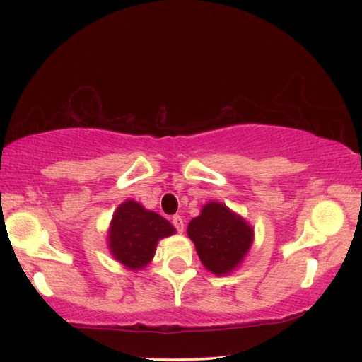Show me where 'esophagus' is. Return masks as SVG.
I'll return each instance as SVG.
<instances>
[{"label": "esophagus", "mask_w": 362, "mask_h": 362, "mask_svg": "<svg viewBox=\"0 0 362 362\" xmlns=\"http://www.w3.org/2000/svg\"><path fill=\"white\" fill-rule=\"evenodd\" d=\"M173 225L175 226V230L179 233H183V228H185V223H183V218L180 216L173 217Z\"/></svg>", "instance_id": "1"}]
</instances>
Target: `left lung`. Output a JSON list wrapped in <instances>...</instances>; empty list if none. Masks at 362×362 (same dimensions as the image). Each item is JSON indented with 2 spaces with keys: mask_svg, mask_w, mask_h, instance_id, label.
<instances>
[{
  "mask_svg": "<svg viewBox=\"0 0 362 362\" xmlns=\"http://www.w3.org/2000/svg\"><path fill=\"white\" fill-rule=\"evenodd\" d=\"M187 233L201 263L217 276L240 265L254 241L252 226L218 201L204 204L188 223Z\"/></svg>",
  "mask_w": 362,
  "mask_h": 362,
  "instance_id": "obj_1",
  "label": "left lung"
}]
</instances>
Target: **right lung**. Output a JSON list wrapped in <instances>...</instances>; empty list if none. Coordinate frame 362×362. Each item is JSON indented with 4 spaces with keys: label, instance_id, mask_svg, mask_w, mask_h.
Masks as SVG:
<instances>
[{
    "label": "right lung",
    "instance_id": "right-lung-1",
    "mask_svg": "<svg viewBox=\"0 0 362 362\" xmlns=\"http://www.w3.org/2000/svg\"><path fill=\"white\" fill-rule=\"evenodd\" d=\"M175 228L159 214L127 199L115 211L108 230V249L119 263L129 269H142L151 262L156 244L174 235Z\"/></svg>",
    "mask_w": 362,
    "mask_h": 362
}]
</instances>
